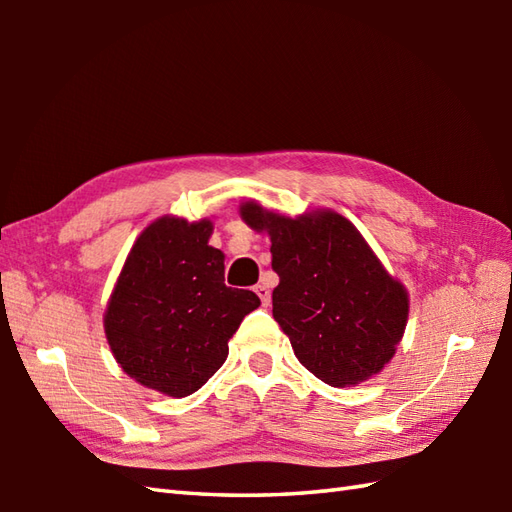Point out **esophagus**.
Instances as JSON below:
<instances>
[{
  "label": "esophagus",
  "instance_id": "esophagus-1",
  "mask_svg": "<svg viewBox=\"0 0 512 512\" xmlns=\"http://www.w3.org/2000/svg\"><path fill=\"white\" fill-rule=\"evenodd\" d=\"M255 292L259 295V299H262L264 306H268V303H270V290H268V286L266 284H259V286H255Z\"/></svg>",
  "mask_w": 512,
  "mask_h": 512
}]
</instances>
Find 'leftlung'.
Segmentation results:
<instances>
[{
    "mask_svg": "<svg viewBox=\"0 0 512 512\" xmlns=\"http://www.w3.org/2000/svg\"><path fill=\"white\" fill-rule=\"evenodd\" d=\"M239 215L270 237L273 317L299 363L332 387L376 376L405 334L409 295L358 228L332 209L290 217L255 200Z\"/></svg>",
    "mask_w": 512,
    "mask_h": 512,
    "instance_id": "obj_1",
    "label": "left lung"
}]
</instances>
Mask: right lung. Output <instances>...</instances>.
Instances as JSON below:
<instances>
[{
  "mask_svg": "<svg viewBox=\"0 0 512 512\" xmlns=\"http://www.w3.org/2000/svg\"><path fill=\"white\" fill-rule=\"evenodd\" d=\"M209 217L162 215L138 235L107 301L103 328L123 372L171 398L198 391L228 356L250 290L224 284V253Z\"/></svg>",
  "mask_w": 512,
  "mask_h": 512,
  "instance_id": "obj_1",
  "label": "right lung"
}]
</instances>
